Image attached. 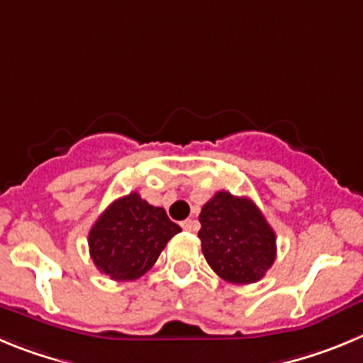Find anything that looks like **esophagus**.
I'll return each instance as SVG.
<instances>
[{"label":"esophagus","mask_w":363,"mask_h":363,"mask_svg":"<svg viewBox=\"0 0 363 363\" xmlns=\"http://www.w3.org/2000/svg\"><path fill=\"white\" fill-rule=\"evenodd\" d=\"M181 226H182V230H184V231H195L199 228L197 222L191 220V218H186V220H182Z\"/></svg>","instance_id":"obj_1"}]
</instances>
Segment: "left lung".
<instances>
[{"instance_id": "obj_1", "label": "left lung", "mask_w": 363, "mask_h": 363, "mask_svg": "<svg viewBox=\"0 0 363 363\" xmlns=\"http://www.w3.org/2000/svg\"><path fill=\"white\" fill-rule=\"evenodd\" d=\"M199 222L206 262L226 282H257L275 262V231L251 199L217 191L202 206Z\"/></svg>"}]
</instances>
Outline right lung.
<instances>
[{"label":"right lung","mask_w":363,"mask_h":363,"mask_svg":"<svg viewBox=\"0 0 363 363\" xmlns=\"http://www.w3.org/2000/svg\"><path fill=\"white\" fill-rule=\"evenodd\" d=\"M181 231L164 208L148 204L132 191L113 201L88 233L90 257L97 269L112 280H137Z\"/></svg>","instance_id":"right-lung-1"}]
</instances>
